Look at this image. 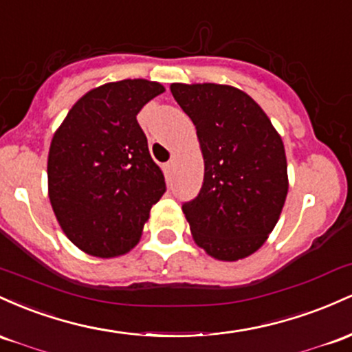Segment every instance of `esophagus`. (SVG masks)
<instances>
[{
    "label": "esophagus",
    "instance_id": "34e87169",
    "mask_svg": "<svg viewBox=\"0 0 352 352\" xmlns=\"http://www.w3.org/2000/svg\"><path fill=\"white\" fill-rule=\"evenodd\" d=\"M173 169H175V161H168V163L164 164V173L166 175H171Z\"/></svg>",
    "mask_w": 352,
    "mask_h": 352
}]
</instances>
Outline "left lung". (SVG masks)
Returning <instances> with one entry per match:
<instances>
[{"label":"left lung","mask_w":352,"mask_h":352,"mask_svg":"<svg viewBox=\"0 0 352 352\" xmlns=\"http://www.w3.org/2000/svg\"><path fill=\"white\" fill-rule=\"evenodd\" d=\"M196 126L204 160L199 195L183 204L195 243L219 261L248 258L266 243L287 196L284 144L250 94L216 82H173Z\"/></svg>","instance_id":"obj_1"}]
</instances>
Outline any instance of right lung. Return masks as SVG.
Instances as JSON below:
<instances>
[{
	"label": "right lung",
	"mask_w": 352,
	"mask_h": 352,
	"mask_svg": "<svg viewBox=\"0 0 352 352\" xmlns=\"http://www.w3.org/2000/svg\"><path fill=\"white\" fill-rule=\"evenodd\" d=\"M161 93V82L141 78L106 82L82 94L53 134L51 206L63 232L86 254L131 251L164 195V175L136 120Z\"/></svg>",
	"instance_id": "right-lung-1"
}]
</instances>
